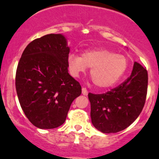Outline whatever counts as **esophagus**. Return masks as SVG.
<instances>
[{"instance_id":"obj_1","label":"esophagus","mask_w":159,"mask_h":159,"mask_svg":"<svg viewBox=\"0 0 159 159\" xmlns=\"http://www.w3.org/2000/svg\"><path fill=\"white\" fill-rule=\"evenodd\" d=\"M82 94H84V95H88L89 91H88V90L86 89V88H82Z\"/></svg>"}]
</instances>
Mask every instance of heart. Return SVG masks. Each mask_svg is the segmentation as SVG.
I'll use <instances>...</instances> for the list:
<instances>
[{
	"label": "heart",
	"instance_id": "1",
	"mask_svg": "<svg viewBox=\"0 0 159 159\" xmlns=\"http://www.w3.org/2000/svg\"><path fill=\"white\" fill-rule=\"evenodd\" d=\"M68 65L74 77H78L91 68L90 76L94 85L108 88L124 75L128 68V60L125 56L108 50L94 49L84 51L81 56L71 53L68 55Z\"/></svg>",
	"mask_w": 159,
	"mask_h": 159
}]
</instances>
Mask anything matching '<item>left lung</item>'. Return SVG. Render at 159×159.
Masks as SVG:
<instances>
[{
    "mask_svg": "<svg viewBox=\"0 0 159 159\" xmlns=\"http://www.w3.org/2000/svg\"><path fill=\"white\" fill-rule=\"evenodd\" d=\"M147 90L148 71L134 62L131 75L118 87L104 94H89L93 125L103 133L125 129L143 109Z\"/></svg>",
    "mask_w": 159,
    "mask_h": 159,
    "instance_id": "left-lung-1",
    "label": "left lung"
}]
</instances>
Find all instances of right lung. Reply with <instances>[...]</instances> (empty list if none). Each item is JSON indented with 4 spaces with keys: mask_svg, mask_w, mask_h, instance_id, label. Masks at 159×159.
<instances>
[{
    "mask_svg": "<svg viewBox=\"0 0 159 159\" xmlns=\"http://www.w3.org/2000/svg\"><path fill=\"white\" fill-rule=\"evenodd\" d=\"M70 49L60 34L32 41L22 53L15 86L20 107L28 120L42 129H55L65 121L81 86L68 74Z\"/></svg>",
    "mask_w": 159,
    "mask_h": 159,
    "instance_id": "right-lung-1",
    "label": "right lung"
}]
</instances>
